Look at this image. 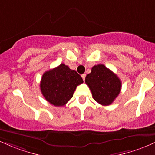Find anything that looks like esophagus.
Listing matches in <instances>:
<instances>
[{"mask_svg":"<svg viewBox=\"0 0 155 155\" xmlns=\"http://www.w3.org/2000/svg\"><path fill=\"white\" fill-rule=\"evenodd\" d=\"M81 77H82L83 81H85V78H86V74H83L82 75H81Z\"/></svg>","mask_w":155,"mask_h":155,"instance_id":"esophagus-1","label":"esophagus"}]
</instances>
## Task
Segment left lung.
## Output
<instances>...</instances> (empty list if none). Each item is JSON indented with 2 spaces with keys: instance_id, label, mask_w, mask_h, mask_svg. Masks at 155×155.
<instances>
[{
  "instance_id": "obj_1",
  "label": "left lung",
  "mask_w": 155,
  "mask_h": 155,
  "mask_svg": "<svg viewBox=\"0 0 155 155\" xmlns=\"http://www.w3.org/2000/svg\"><path fill=\"white\" fill-rule=\"evenodd\" d=\"M85 82L89 87L94 100L104 106L110 105L121 91L120 79L103 64L94 66Z\"/></svg>"
}]
</instances>
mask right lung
I'll return each instance as SVG.
<instances>
[{"label":"right lung","instance_id":"1","mask_svg":"<svg viewBox=\"0 0 155 155\" xmlns=\"http://www.w3.org/2000/svg\"><path fill=\"white\" fill-rule=\"evenodd\" d=\"M83 83L81 76L68 66L61 64L43 74L40 83L41 94L55 106H64L73 97L78 85Z\"/></svg>","mask_w":155,"mask_h":155}]
</instances>
